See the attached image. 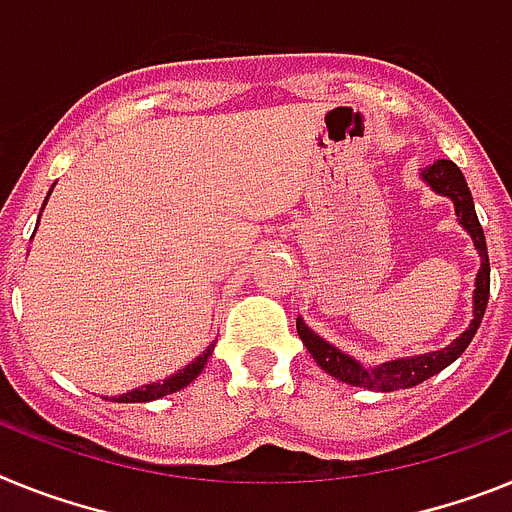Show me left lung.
Wrapping results in <instances>:
<instances>
[{
  "mask_svg": "<svg viewBox=\"0 0 512 512\" xmlns=\"http://www.w3.org/2000/svg\"><path fill=\"white\" fill-rule=\"evenodd\" d=\"M422 181L430 183V189L438 191L440 196H448V199H451L453 207H456L458 222L464 225V230L471 235V240H474V248L479 251V256H482V266H479V274H476L474 318H471L469 329L461 336H456L448 347L438 349V352H427V355L401 357V360L383 362V365H375V368H362L360 362L352 360L349 355H344L342 349H336L334 344H329L318 334H313V331L303 323V318H298V334L300 339H303V344L308 347L313 360L321 365V370L334 375L336 381L349 383V386L370 388V391H396V388L419 386V383L432 378V375L440 373V370H445L453 360H458V357L464 355V349L469 347L476 329H479V323H482L489 300V256L484 230L482 225H479V217H476L474 199H471V191L469 186H466L464 173L458 170V165L453 163V160H438V163L427 165V168L422 170Z\"/></svg>",
  "mask_w": 512,
  "mask_h": 512,
  "instance_id": "8db88e82",
  "label": "left lung"
}]
</instances>
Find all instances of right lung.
<instances>
[{
    "label": "right lung",
    "mask_w": 512,
    "mask_h": 512,
    "mask_svg": "<svg viewBox=\"0 0 512 512\" xmlns=\"http://www.w3.org/2000/svg\"><path fill=\"white\" fill-rule=\"evenodd\" d=\"M212 349H214V344H209L204 355H199L194 362H191V365H186L183 370H178V373H173L170 378H165L163 383H147V386H142V388H134V391H129V393H121V396H116L113 401H119V404H142V401L163 399V396H168V393L181 391V388H186L191 381H194L196 375L202 373L204 365H207V360L212 357Z\"/></svg>",
    "instance_id": "obj_1"
}]
</instances>
